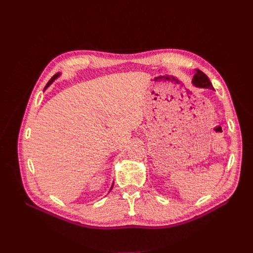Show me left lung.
<instances>
[{"label":"left lung","mask_w":253,"mask_h":253,"mask_svg":"<svg viewBox=\"0 0 253 253\" xmlns=\"http://www.w3.org/2000/svg\"><path fill=\"white\" fill-rule=\"evenodd\" d=\"M192 83L193 85H195L196 87H201V88H210V89H214L212 83L210 82L209 78L207 77V75L204 74L202 71L196 70L195 71V75L193 76L192 79Z\"/></svg>","instance_id":"obj_1"}]
</instances>
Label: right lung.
Instances as JSON below:
<instances>
[{
    "label": "right lung",
    "instance_id": "add662e5",
    "mask_svg": "<svg viewBox=\"0 0 253 253\" xmlns=\"http://www.w3.org/2000/svg\"><path fill=\"white\" fill-rule=\"evenodd\" d=\"M60 75H61V73H57L56 75H53V76H52V77H51V79H50V80H49V81L47 82V84H46V86H45V87H44V90H45V89H46V88H47V87H48V86L50 85V84H51V83H52L53 81H55V80H56V79H57L58 77H60ZM113 185H114V183H113ZM113 185H112V187H111V189H110V191H109V192H111V190L113 189Z\"/></svg>",
    "mask_w": 253,
    "mask_h": 253
}]
</instances>
